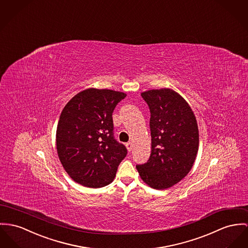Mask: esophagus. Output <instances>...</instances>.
I'll list each match as a JSON object with an SVG mask.
<instances>
[{
  "label": "esophagus",
  "instance_id": "34e87169",
  "mask_svg": "<svg viewBox=\"0 0 248 248\" xmlns=\"http://www.w3.org/2000/svg\"><path fill=\"white\" fill-rule=\"evenodd\" d=\"M125 146H126L127 150L130 152V151L132 150V148H133V142H132V141H129V142H127V143L125 144Z\"/></svg>",
  "mask_w": 248,
  "mask_h": 248
}]
</instances>
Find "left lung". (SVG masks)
I'll return each mask as SVG.
<instances>
[{
	"label": "left lung",
	"instance_id": "1",
	"mask_svg": "<svg viewBox=\"0 0 248 248\" xmlns=\"http://www.w3.org/2000/svg\"><path fill=\"white\" fill-rule=\"evenodd\" d=\"M150 109L151 154L136 165L141 179L156 190L170 188L184 178L196 157L199 134L189 104L170 89L141 93Z\"/></svg>",
	"mask_w": 248,
	"mask_h": 248
}]
</instances>
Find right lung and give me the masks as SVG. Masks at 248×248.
Returning <instances> with one entry per match:
<instances>
[{
	"label": "right lung",
	"instance_id": "1",
	"mask_svg": "<svg viewBox=\"0 0 248 248\" xmlns=\"http://www.w3.org/2000/svg\"><path fill=\"white\" fill-rule=\"evenodd\" d=\"M126 94L88 89L63 108L57 129L58 157L77 183L101 188L114 179L126 147L114 137L112 113Z\"/></svg>",
	"mask_w": 248,
	"mask_h": 248
}]
</instances>
